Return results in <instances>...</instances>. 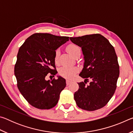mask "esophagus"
<instances>
[{
	"label": "esophagus",
	"mask_w": 133,
	"mask_h": 133,
	"mask_svg": "<svg viewBox=\"0 0 133 133\" xmlns=\"http://www.w3.org/2000/svg\"><path fill=\"white\" fill-rule=\"evenodd\" d=\"M71 83V81L69 80H66V84H67V85H69Z\"/></svg>",
	"instance_id": "esophagus-1"
}]
</instances>
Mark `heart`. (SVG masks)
Returning a JSON list of instances; mask_svg holds the SVG:
<instances>
[{"instance_id": "obj_1", "label": "heart", "mask_w": 133, "mask_h": 133, "mask_svg": "<svg viewBox=\"0 0 133 133\" xmlns=\"http://www.w3.org/2000/svg\"><path fill=\"white\" fill-rule=\"evenodd\" d=\"M67 50L73 56L76 57L78 54H80L81 51L80 48L75 44H70L67 46ZM59 50H56L55 53V62L57 64L59 62ZM77 71V69L75 67H68L66 66L60 67L58 70L60 75L67 78H71L73 77Z\"/></svg>"}]
</instances>
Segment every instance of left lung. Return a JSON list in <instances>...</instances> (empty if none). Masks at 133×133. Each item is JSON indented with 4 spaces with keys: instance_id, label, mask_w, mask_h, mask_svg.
<instances>
[{
    "instance_id": "obj_1",
    "label": "left lung",
    "mask_w": 133,
    "mask_h": 133,
    "mask_svg": "<svg viewBox=\"0 0 133 133\" xmlns=\"http://www.w3.org/2000/svg\"><path fill=\"white\" fill-rule=\"evenodd\" d=\"M71 41L82 48L84 67L79 76L91 82L78 83L79 88L74 94L77 106L94 111L105 106L114 94L120 74L117 56L114 47L100 34L70 37Z\"/></svg>"
}]
</instances>
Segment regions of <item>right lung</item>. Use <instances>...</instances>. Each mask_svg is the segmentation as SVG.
Returning <instances> with one entry per match:
<instances>
[{"mask_svg": "<svg viewBox=\"0 0 133 133\" xmlns=\"http://www.w3.org/2000/svg\"><path fill=\"white\" fill-rule=\"evenodd\" d=\"M69 37L49 33L31 35L19 48L15 66L18 89L29 104L39 109H50L57 104L60 93L66 87L64 78L46 80L48 74L57 73L56 50Z\"/></svg>", "mask_w": 133, "mask_h": 133, "instance_id": "obj_1", "label": "right lung"}]
</instances>
